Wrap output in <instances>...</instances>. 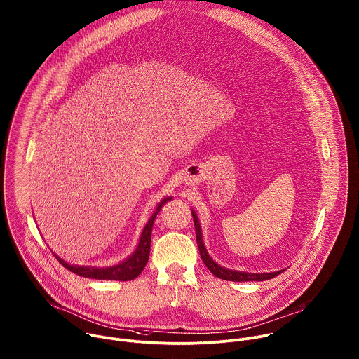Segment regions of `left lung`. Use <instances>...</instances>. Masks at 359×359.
<instances>
[{
	"label": "left lung",
	"instance_id": "8db88e82",
	"mask_svg": "<svg viewBox=\"0 0 359 359\" xmlns=\"http://www.w3.org/2000/svg\"><path fill=\"white\" fill-rule=\"evenodd\" d=\"M193 219H194V226H196V237H197V245L200 250V255L205 264V266L211 271V273L223 280H229V282H264V280H269L273 279L275 276L280 275L283 271H278V272H271V273H250V272H243V271H231L227 268L220 266L219 264H216L215 261L210 257L205 244H204V238H203V230L200 226V220L198 216L196 214L194 210H191Z\"/></svg>",
	"mask_w": 359,
	"mask_h": 359
}]
</instances>
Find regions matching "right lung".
I'll list each match as a JSON object with an SVG mask.
<instances>
[{"instance_id": "add662e5", "label": "right lung", "mask_w": 359, "mask_h": 359, "mask_svg": "<svg viewBox=\"0 0 359 359\" xmlns=\"http://www.w3.org/2000/svg\"><path fill=\"white\" fill-rule=\"evenodd\" d=\"M172 197H165L161 200V203L156 205L154 214L148 219V222L144 226L142 236L139 238V244L135 250V252L128 257L125 261L112 265V266H83V265H72L67 261H64L61 257H58L55 252L54 257L57 258V261L64 265L68 271H71L73 273L83 276V278H88V279H95V280H119V282H128V280H133L136 279L142 272H143L147 262H148V257H149V248H151V233H152V226H154V220L158 215V212L161 211V208L170 201ZM53 251V250H51Z\"/></svg>"}]
</instances>
